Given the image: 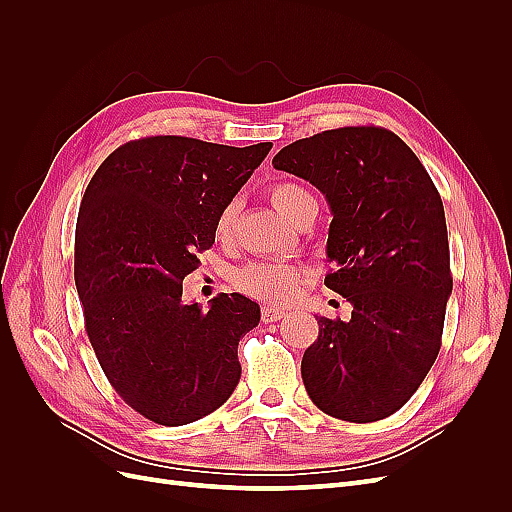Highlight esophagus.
<instances>
[{"instance_id":"34e87169","label":"esophagus","mask_w":512,"mask_h":512,"mask_svg":"<svg viewBox=\"0 0 512 512\" xmlns=\"http://www.w3.org/2000/svg\"><path fill=\"white\" fill-rule=\"evenodd\" d=\"M286 316V309L282 307H275V305H265L260 309V318L262 322H275V320H282Z\"/></svg>"}]
</instances>
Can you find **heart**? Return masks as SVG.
I'll use <instances>...</instances> for the list:
<instances>
[{
  "mask_svg": "<svg viewBox=\"0 0 512 512\" xmlns=\"http://www.w3.org/2000/svg\"><path fill=\"white\" fill-rule=\"evenodd\" d=\"M271 203L280 211L290 224H299L307 213L318 211V203L314 194L305 185L297 181H280L275 183L271 192ZM239 218L237 200H230L222 207L215 218V237L218 241H230L235 235ZM235 286L245 292L247 297L262 299V301H286L301 284V271L286 262H271V260H256L247 262L232 275Z\"/></svg>",
  "mask_w": 512,
  "mask_h": 512,
  "instance_id": "heart-1",
  "label": "heart"
}]
</instances>
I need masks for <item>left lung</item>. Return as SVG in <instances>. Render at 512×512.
Here are the masks:
<instances>
[{
  "mask_svg": "<svg viewBox=\"0 0 512 512\" xmlns=\"http://www.w3.org/2000/svg\"><path fill=\"white\" fill-rule=\"evenodd\" d=\"M273 166L327 196L324 284L354 307L348 322L316 316L301 361L307 395L342 421H380L416 393L442 346L453 292L442 198L414 151L378 126L301 138Z\"/></svg>",
  "mask_w": 512,
  "mask_h": 512,
  "instance_id": "8db88e82",
  "label": "left lung"
}]
</instances>
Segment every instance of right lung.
<instances>
[{
    "label": "right lung",
    "mask_w": 512,
    "mask_h": 512,
    "mask_svg": "<svg viewBox=\"0 0 512 512\" xmlns=\"http://www.w3.org/2000/svg\"><path fill=\"white\" fill-rule=\"evenodd\" d=\"M271 147L147 136L117 147L87 185L74 239L85 331L117 395L153 423H194L239 384L258 303L220 292L209 309L185 305L181 284Z\"/></svg>",
    "instance_id": "obj_1"
}]
</instances>
